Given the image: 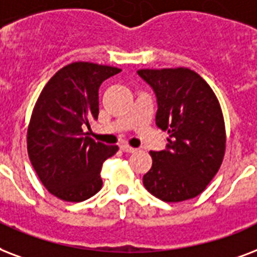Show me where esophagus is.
I'll return each mask as SVG.
<instances>
[{"label":"esophagus","mask_w":257,"mask_h":257,"mask_svg":"<svg viewBox=\"0 0 257 257\" xmlns=\"http://www.w3.org/2000/svg\"><path fill=\"white\" fill-rule=\"evenodd\" d=\"M120 149H122L124 153H135V151H137V149H135V147L128 146L127 143H123V145H120Z\"/></svg>","instance_id":"esophagus-1"}]
</instances>
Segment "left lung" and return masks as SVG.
Returning a JSON list of instances; mask_svg holds the SVG:
<instances>
[{
	"label": "left lung",
	"mask_w": 257,
	"mask_h": 257,
	"mask_svg": "<svg viewBox=\"0 0 257 257\" xmlns=\"http://www.w3.org/2000/svg\"><path fill=\"white\" fill-rule=\"evenodd\" d=\"M154 89L157 126L168 131L166 150L150 151L143 176L149 192L165 202L190 200L217 174L225 154V123L210 85L189 68L139 69Z\"/></svg>",
	"instance_id": "left-lung-1"
}]
</instances>
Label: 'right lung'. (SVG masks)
Returning <instances> with one entry per match:
<instances>
[{"label":"right lung","instance_id":"right-lung-1","mask_svg":"<svg viewBox=\"0 0 257 257\" xmlns=\"http://www.w3.org/2000/svg\"><path fill=\"white\" fill-rule=\"evenodd\" d=\"M122 69L88 61L65 65L40 93L28 126V156L40 181L57 198L80 202L101 189L103 162L118 146L84 133L99 115V87Z\"/></svg>","mask_w":257,"mask_h":257}]
</instances>
